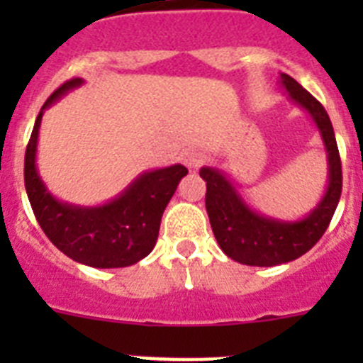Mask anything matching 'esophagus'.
Masks as SVG:
<instances>
[{
  "label": "esophagus",
  "mask_w": 363,
  "mask_h": 363,
  "mask_svg": "<svg viewBox=\"0 0 363 363\" xmlns=\"http://www.w3.org/2000/svg\"><path fill=\"white\" fill-rule=\"evenodd\" d=\"M201 160H203V156H201V152H198V150H185V152H182V162H184V165L189 167V169H198Z\"/></svg>",
  "instance_id": "1"
}]
</instances>
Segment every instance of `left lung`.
<instances>
[{
	"label": "left lung",
	"instance_id": "8db88e82",
	"mask_svg": "<svg viewBox=\"0 0 363 363\" xmlns=\"http://www.w3.org/2000/svg\"><path fill=\"white\" fill-rule=\"evenodd\" d=\"M280 86L293 104L306 111L322 138L327 156V185L318 203L306 216L281 220L262 214L249 205L240 187L225 171L205 165V209L218 245L230 259L252 267L287 264L316 245L329 227L342 194V163L335 130L318 99L287 74H280Z\"/></svg>",
	"mask_w": 363,
	"mask_h": 363
}]
</instances>
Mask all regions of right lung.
<instances>
[{"label":"right lung","instance_id":"add662e5","mask_svg":"<svg viewBox=\"0 0 363 363\" xmlns=\"http://www.w3.org/2000/svg\"><path fill=\"white\" fill-rule=\"evenodd\" d=\"M83 83L82 78L63 83L41 107L25 152V189L38 223L63 255L96 269L129 267L156 245L163 211L187 169L176 163L142 172L118 196L99 205H76L54 196L38 171L40 125L47 108Z\"/></svg>","mask_w":363,"mask_h":363}]
</instances>
